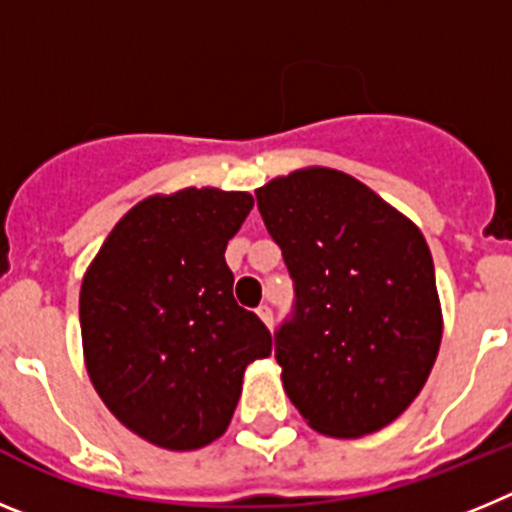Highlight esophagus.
<instances>
[{
	"label": "esophagus",
	"mask_w": 512,
	"mask_h": 512,
	"mask_svg": "<svg viewBox=\"0 0 512 512\" xmlns=\"http://www.w3.org/2000/svg\"><path fill=\"white\" fill-rule=\"evenodd\" d=\"M256 312H259V318L264 320V323L271 328V323H274V312H271V307L269 305H261Z\"/></svg>",
	"instance_id": "34e87169"
}]
</instances>
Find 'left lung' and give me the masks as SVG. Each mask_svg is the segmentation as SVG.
Returning <instances> with one entry per match:
<instances>
[{"label":"left lung","instance_id":"left-lung-1","mask_svg":"<svg viewBox=\"0 0 512 512\" xmlns=\"http://www.w3.org/2000/svg\"><path fill=\"white\" fill-rule=\"evenodd\" d=\"M256 200L295 282V310L274 333L284 392L325 436L390 425L441 346L423 233L359 179L323 166L271 179Z\"/></svg>","mask_w":512,"mask_h":512}]
</instances>
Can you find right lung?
<instances>
[{"label": "right lung", "mask_w": 512, "mask_h": 512, "mask_svg": "<svg viewBox=\"0 0 512 512\" xmlns=\"http://www.w3.org/2000/svg\"><path fill=\"white\" fill-rule=\"evenodd\" d=\"M253 197L179 189L138 202L84 274L81 343L94 390L161 449H202L228 428L243 372L271 333L233 297L225 246Z\"/></svg>", "instance_id": "obj_1"}]
</instances>
